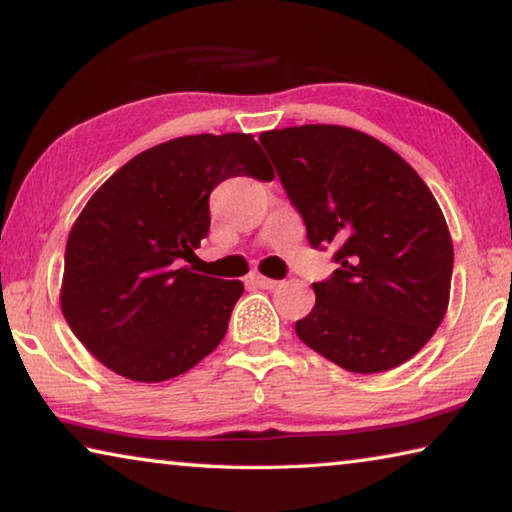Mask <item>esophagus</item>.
<instances>
[{"label":"esophagus","mask_w":512,"mask_h":512,"mask_svg":"<svg viewBox=\"0 0 512 512\" xmlns=\"http://www.w3.org/2000/svg\"><path fill=\"white\" fill-rule=\"evenodd\" d=\"M248 280L253 282L255 287H259V289H275L277 287V280H271V277H264V275H259V273H250Z\"/></svg>","instance_id":"1"}]
</instances>
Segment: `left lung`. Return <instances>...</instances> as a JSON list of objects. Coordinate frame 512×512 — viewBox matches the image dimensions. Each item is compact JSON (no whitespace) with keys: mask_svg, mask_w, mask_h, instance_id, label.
I'll return each instance as SVG.
<instances>
[{"mask_svg":"<svg viewBox=\"0 0 512 512\" xmlns=\"http://www.w3.org/2000/svg\"><path fill=\"white\" fill-rule=\"evenodd\" d=\"M259 142L309 244L339 246L298 339L359 375L409 361L443 323L452 287V237L429 187L391 146L348 126H293Z\"/></svg>","mask_w":512,"mask_h":512,"instance_id":"obj_1","label":"left lung"}]
</instances>
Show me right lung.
<instances>
[{"mask_svg":"<svg viewBox=\"0 0 512 512\" xmlns=\"http://www.w3.org/2000/svg\"><path fill=\"white\" fill-rule=\"evenodd\" d=\"M273 180L253 135H187L112 173L69 230L60 309L92 357L158 384L205 359L228 332L239 280L189 271L225 178Z\"/></svg>","mask_w":512,"mask_h":512,"instance_id":"add662e5","label":"right lung"}]
</instances>
